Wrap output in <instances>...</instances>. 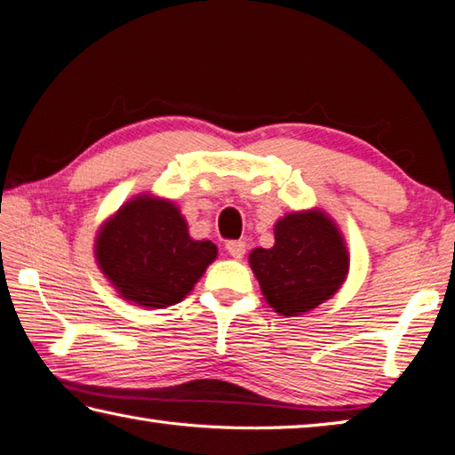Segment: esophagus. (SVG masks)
Masks as SVG:
<instances>
[{
    "label": "esophagus",
    "instance_id": "34e87169",
    "mask_svg": "<svg viewBox=\"0 0 455 455\" xmlns=\"http://www.w3.org/2000/svg\"><path fill=\"white\" fill-rule=\"evenodd\" d=\"M227 252L235 258V260H240L246 254V243L243 240H233V243L227 244Z\"/></svg>",
    "mask_w": 455,
    "mask_h": 455
}]
</instances>
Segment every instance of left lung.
<instances>
[{
    "label": "left lung",
    "mask_w": 455,
    "mask_h": 455,
    "mask_svg": "<svg viewBox=\"0 0 455 455\" xmlns=\"http://www.w3.org/2000/svg\"><path fill=\"white\" fill-rule=\"evenodd\" d=\"M248 262L275 314L299 317L331 299L349 274V251L323 209L293 211L274 225V246L254 248Z\"/></svg>",
    "instance_id": "1"
}]
</instances>
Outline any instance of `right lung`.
Here are the masks:
<instances>
[{
    "mask_svg": "<svg viewBox=\"0 0 455 455\" xmlns=\"http://www.w3.org/2000/svg\"><path fill=\"white\" fill-rule=\"evenodd\" d=\"M219 248L195 240L175 201L140 193L106 219L94 238V258L122 299L148 309L180 304L199 282Z\"/></svg>",
    "mask_w": 455,
    "mask_h": 455,
    "instance_id": "obj_1",
    "label": "right lung"
}]
</instances>
